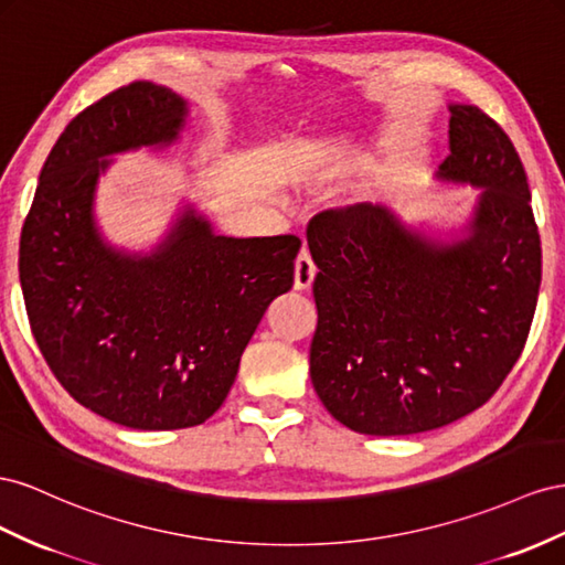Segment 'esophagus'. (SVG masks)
Masks as SVG:
<instances>
[{
    "label": "esophagus",
    "mask_w": 565,
    "mask_h": 565,
    "mask_svg": "<svg viewBox=\"0 0 565 565\" xmlns=\"http://www.w3.org/2000/svg\"><path fill=\"white\" fill-rule=\"evenodd\" d=\"M317 277V265L310 257V250L302 248L296 257V288H310Z\"/></svg>",
    "instance_id": "34e87169"
}]
</instances>
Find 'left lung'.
Segmentation results:
<instances>
[{"label":"left lung","mask_w":565,"mask_h":565,"mask_svg":"<svg viewBox=\"0 0 565 565\" xmlns=\"http://www.w3.org/2000/svg\"><path fill=\"white\" fill-rule=\"evenodd\" d=\"M449 113L438 177L482 189L463 238H426L369 203L308 224L312 385L335 422L364 435L424 433L486 405L535 317L542 248L521 158L478 106Z\"/></svg>","instance_id":"left-lung-1"}]
</instances>
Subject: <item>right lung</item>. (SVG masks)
I'll list each match as a JSON object with an SVG mask.
<instances>
[{
    "label": "right lung",
    "mask_w": 565,
    "mask_h": 565,
    "mask_svg": "<svg viewBox=\"0 0 565 565\" xmlns=\"http://www.w3.org/2000/svg\"><path fill=\"white\" fill-rule=\"evenodd\" d=\"M186 113L180 94L147 79L77 113L21 232V288L42 358L79 405L137 430L199 426L220 409L267 305L294 286L300 250L294 234L217 236L191 207L151 255L106 244L94 222L106 156L170 147Z\"/></svg>",
    "instance_id": "add662e5"
}]
</instances>
